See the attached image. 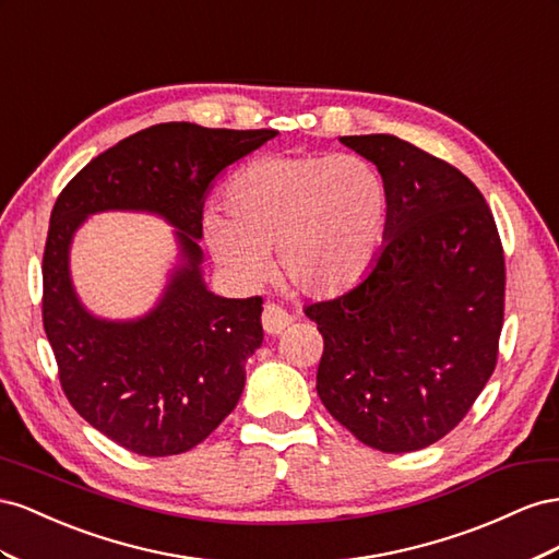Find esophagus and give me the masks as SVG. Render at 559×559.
<instances>
[{
    "label": "esophagus",
    "mask_w": 559,
    "mask_h": 559,
    "mask_svg": "<svg viewBox=\"0 0 559 559\" xmlns=\"http://www.w3.org/2000/svg\"><path fill=\"white\" fill-rule=\"evenodd\" d=\"M293 323V316L278 305H264L262 311V328L269 334H281L285 328Z\"/></svg>",
    "instance_id": "esophagus-1"
}]
</instances>
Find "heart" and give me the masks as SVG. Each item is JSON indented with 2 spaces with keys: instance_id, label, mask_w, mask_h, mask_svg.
I'll return each instance as SVG.
<instances>
[{
  "instance_id": "b5f03b06",
  "label": "heart",
  "mask_w": 559,
  "mask_h": 559,
  "mask_svg": "<svg viewBox=\"0 0 559 559\" xmlns=\"http://www.w3.org/2000/svg\"><path fill=\"white\" fill-rule=\"evenodd\" d=\"M222 211L203 217V238L234 281L258 285L276 250L278 276L293 290L334 297L368 271L389 194L360 156L271 154L231 175Z\"/></svg>"
}]
</instances>
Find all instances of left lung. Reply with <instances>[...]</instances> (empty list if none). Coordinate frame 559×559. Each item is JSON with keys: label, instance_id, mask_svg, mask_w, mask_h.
I'll list each match as a JSON object with an SVG mask.
<instances>
[{"label": "left lung", "instance_id": "obj_1", "mask_svg": "<svg viewBox=\"0 0 559 559\" xmlns=\"http://www.w3.org/2000/svg\"><path fill=\"white\" fill-rule=\"evenodd\" d=\"M386 185V243L348 293L313 301L316 391L368 448L401 454L466 417L497 368L506 260L464 173L395 135H344Z\"/></svg>", "mask_w": 559, "mask_h": 559}]
</instances>
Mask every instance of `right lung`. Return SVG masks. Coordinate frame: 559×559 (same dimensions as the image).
I'll use <instances>...</instances> for the list:
<instances>
[{
    "label": "right lung",
    "instance_id": "add662e5",
    "mask_svg": "<svg viewBox=\"0 0 559 559\" xmlns=\"http://www.w3.org/2000/svg\"><path fill=\"white\" fill-rule=\"evenodd\" d=\"M274 135L187 121L150 126L95 156L56 199L41 262L46 337L70 405L129 452L170 456L197 448L243 393L246 362L264 337L262 297L205 290L197 238L211 182ZM100 210H150L179 229L183 264L140 322H100L73 295L71 234Z\"/></svg>",
    "mask_w": 559,
    "mask_h": 559
}]
</instances>
